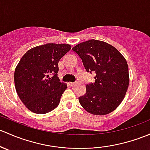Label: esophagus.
I'll return each mask as SVG.
<instances>
[{"mask_svg": "<svg viewBox=\"0 0 150 150\" xmlns=\"http://www.w3.org/2000/svg\"><path fill=\"white\" fill-rule=\"evenodd\" d=\"M75 84H76V83H70V86H75Z\"/></svg>", "mask_w": 150, "mask_h": 150, "instance_id": "esophagus-1", "label": "esophagus"}]
</instances>
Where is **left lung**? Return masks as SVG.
<instances>
[{
	"mask_svg": "<svg viewBox=\"0 0 150 150\" xmlns=\"http://www.w3.org/2000/svg\"><path fill=\"white\" fill-rule=\"evenodd\" d=\"M79 55L87 72H96L95 83L86 85V92L78 98L86 111L105 115L114 111L124 100L129 84L127 60L112 45L91 39L72 48Z\"/></svg>",
	"mask_w": 150,
	"mask_h": 150,
	"instance_id": "8db88e82",
	"label": "left lung"
}]
</instances>
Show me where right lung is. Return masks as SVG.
Instances as JSON below:
<instances>
[{
  "instance_id": "obj_1",
  "label": "right lung",
  "mask_w": 150,
  "mask_h": 150,
  "mask_svg": "<svg viewBox=\"0 0 150 150\" xmlns=\"http://www.w3.org/2000/svg\"><path fill=\"white\" fill-rule=\"evenodd\" d=\"M70 49L68 44L49 43L30 49L20 59L14 72L15 88L29 111L45 114L58 106L67 87L57 77L58 62Z\"/></svg>"
}]
</instances>
